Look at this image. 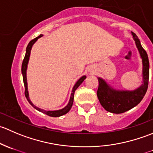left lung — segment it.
I'll return each instance as SVG.
<instances>
[{
	"mask_svg": "<svg viewBox=\"0 0 153 153\" xmlns=\"http://www.w3.org/2000/svg\"><path fill=\"white\" fill-rule=\"evenodd\" d=\"M132 38L142 60V84L133 90H121L112 87L103 78L98 77L97 96L101 106L106 111L119 114L138 105L146 94L149 82V63L147 54L143 49L138 36L132 32Z\"/></svg>",
	"mask_w": 153,
	"mask_h": 153,
	"instance_id": "8db88e82",
	"label": "left lung"
}]
</instances>
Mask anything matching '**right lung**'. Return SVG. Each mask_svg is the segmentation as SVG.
I'll list each match as a JSON object with an SVG mask.
<instances>
[{
  "mask_svg": "<svg viewBox=\"0 0 153 153\" xmlns=\"http://www.w3.org/2000/svg\"><path fill=\"white\" fill-rule=\"evenodd\" d=\"M42 36H43V35H40L39 36H38L37 38H35V39L32 40V41L29 43L28 46H27V49H26V55H25V57H24V61H23L22 67H21V72H22L23 80H24V87H25V95H26V98H27V99L28 100L29 104L33 106L35 109L38 110L39 112L46 114V115H49V116L60 117V116H61V115H65V114H67V112L70 110V109L72 108V104H73L74 94H75V90H76L77 88H78V86L82 84L83 81L86 79V75H83V76L81 77V78L78 80V81L75 83V84L74 85L73 88H72V92H71V95H70V98H69V102H68L67 105L66 106H64L63 109H58V110H45V109H41V108H39V107H38V106L34 105V104H32V101H31L30 98H29V92H28V84H27V67H28V63H29V57H30L31 49H32V46H33L34 44H35V43L38 41V38H41Z\"/></svg>",
  "mask_w": 153,
  "mask_h": 153,
  "instance_id": "right-lung-1",
  "label": "right lung"
}]
</instances>
